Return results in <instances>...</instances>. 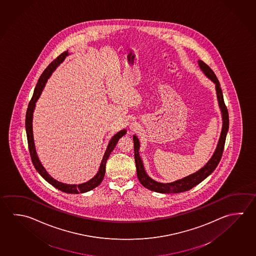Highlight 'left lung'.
Returning <instances> with one entry per match:
<instances>
[{"label": "left lung", "mask_w": 256, "mask_h": 256, "mask_svg": "<svg viewBox=\"0 0 256 256\" xmlns=\"http://www.w3.org/2000/svg\"><path fill=\"white\" fill-rule=\"evenodd\" d=\"M200 68L202 69L203 72L205 74L208 79H210L216 84V96H218V105H220L221 113H222V120H223V125H222V130L220 134V140L218 146L216 148L215 152L210 158V160L206 162V166L202 167L200 170H198L192 174L188 175L187 177H184L182 179L178 180L170 184H162L156 182L154 180L150 178L144 168L143 162L139 156V140L136 136H133V141H134V161H136V174H138V178L139 182L143 185L144 187L159 193H180L187 192L188 190L195 187L196 185L200 184L203 180L206 179L208 175H210L218 164H220L221 157L223 154L224 151V142H226V138L228 131L229 128V117L228 108L224 102V98H223V94L222 90L220 88V84L218 78L216 76L214 72L211 70L208 66H206L202 60L198 61Z\"/></svg>", "instance_id": "1"}]
</instances>
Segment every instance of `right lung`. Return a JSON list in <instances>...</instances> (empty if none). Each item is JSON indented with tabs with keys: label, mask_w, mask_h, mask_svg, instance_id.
<instances>
[{
	"label": "right lung",
	"mask_w": 256,
	"mask_h": 256,
	"mask_svg": "<svg viewBox=\"0 0 256 256\" xmlns=\"http://www.w3.org/2000/svg\"><path fill=\"white\" fill-rule=\"evenodd\" d=\"M68 54H68V51H64V53H62L59 56H58L56 59H54V61L50 64L48 68H46L45 71L41 74L38 81V84H36V88L34 90L33 96H32V100H30L28 106L25 125H26V132H27L28 150H30V154L33 166L36 168V170L38 172V174L48 182H50L51 185H53L54 188H58L59 190H61L63 192L78 194V193L87 192H89L90 190L96 188L102 182L104 175H105V170H105V168H106V162L108 160L110 154L112 152L113 149L116 146L118 141L120 140V138H122L124 134H126V130H123L122 131H120V132H118L117 134H115L112 138L110 139V143L108 144V148L106 149V152L104 154V158H102V164H100V169L98 170V172H97V174L95 175L92 179L88 180L87 182L78 184V185L77 184H63V182H58L56 180L52 178L48 174V172L42 166L40 161L38 160V157L36 156V148H35L34 139H33V131H32L33 112H34V108H35V106H36V100L40 98L41 92H42V90H43L44 87H45L46 82L48 81V79L52 74V72H54V69L63 62L64 59L66 58Z\"/></svg>",
	"instance_id": "1"
}]
</instances>
